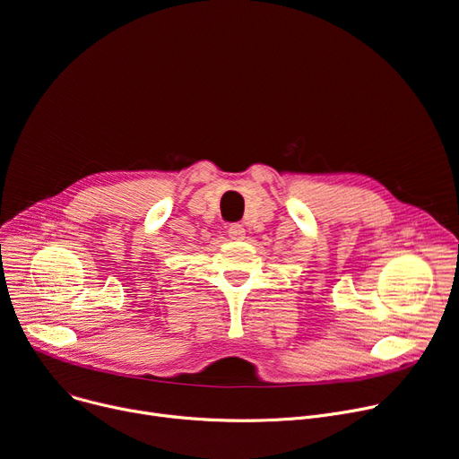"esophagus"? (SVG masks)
Returning <instances> with one entry per match:
<instances>
[{
	"label": "esophagus",
	"mask_w": 459,
	"mask_h": 459,
	"mask_svg": "<svg viewBox=\"0 0 459 459\" xmlns=\"http://www.w3.org/2000/svg\"><path fill=\"white\" fill-rule=\"evenodd\" d=\"M244 226L242 224H238V222H233V224H230V228H228V235H230V238H233V240H240V238H244Z\"/></svg>",
	"instance_id": "esophagus-1"
}]
</instances>
